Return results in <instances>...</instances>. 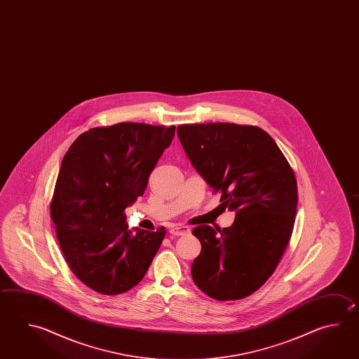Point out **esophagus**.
<instances>
[{"instance_id": "obj_1", "label": "esophagus", "mask_w": 359, "mask_h": 359, "mask_svg": "<svg viewBox=\"0 0 359 359\" xmlns=\"http://www.w3.org/2000/svg\"><path fill=\"white\" fill-rule=\"evenodd\" d=\"M170 233H171L172 236H185V235H189L190 227L184 226V224L174 226L172 229H170Z\"/></svg>"}]
</instances>
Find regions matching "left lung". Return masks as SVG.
Instances as JSON below:
<instances>
[{"mask_svg": "<svg viewBox=\"0 0 359 359\" xmlns=\"http://www.w3.org/2000/svg\"><path fill=\"white\" fill-rule=\"evenodd\" d=\"M177 137L194 169L236 212L229 229L193 230L202 244L191 264L201 291L218 301L250 296L276 271L290 243L297 182L271 135L233 123L182 124Z\"/></svg>", "mask_w": 359, "mask_h": 359, "instance_id": "left-lung-1", "label": "left lung"}]
</instances>
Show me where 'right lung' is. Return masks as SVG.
Wrapping results in <instances>:
<instances>
[{
  "label": "right lung",
  "mask_w": 359,
  "mask_h": 359,
  "mask_svg": "<svg viewBox=\"0 0 359 359\" xmlns=\"http://www.w3.org/2000/svg\"><path fill=\"white\" fill-rule=\"evenodd\" d=\"M175 126L118 123L79 135L61 163L50 217L76 277L102 294L140 283L166 231L128 230L124 210L142 196Z\"/></svg>",
  "instance_id": "add662e5"
}]
</instances>
